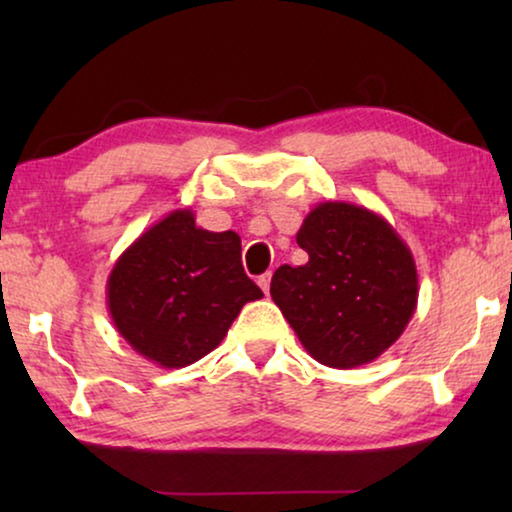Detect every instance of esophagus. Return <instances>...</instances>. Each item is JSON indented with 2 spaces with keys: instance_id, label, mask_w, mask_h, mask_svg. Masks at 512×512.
Masks as SVG:
<instances>
[{
  "instance_id": "1",
  "label": "esophagus",
  "mask_w": 512,
  "mask_h": 512,
  "mask_svg": "<svg viewBox=\"0 0 512 512\" xmlns=\"http://www.w3.org/2000/svg\"><path fill=\"white\" fill-rule=\"evenodd\" d=\"M270 279H272L270 272H265V275L258 277V286H261L263 293H268V291H270Z\"/></svg>"
}]
</instances>
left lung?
I'll list each match as a JSON object with an SVG mask.
<instances>
[{"instance_id":"left-lung-1","label":"left lung","mask_w":512,"mask_h":512,"mask_svg":"<svg viewBox=\"0 0 512 512\" xmlns=\"http://www.w3.org/2000/svg\"><path fill=\"white\" fill-rule=\"evenodd\" d=\"M296 242L310 261L282 265L270 296L307 354L328 368H359L387 352L417 310L408 244L387 219L352 202H319Z\"/></svg>"}]
</instances>
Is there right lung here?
Masks as SVG:
<instances>
[{"label": "right lung", "instance_id": "add662e5", "mask_svg": "<svg viewBox=\"0 0 512 512\" xmlns=\"http://www.w3.org/2000/svg\"><path fill=\"white\" fill-rule=\"evenodd\" d=\"M258 298L263 291L244 275L240 235L200 228L191 209H174L144 230L107 279L116 331L160 368L200 361Z\"/></svg>", "mask_w": 512, "mask_h": 512}]
</instances>
